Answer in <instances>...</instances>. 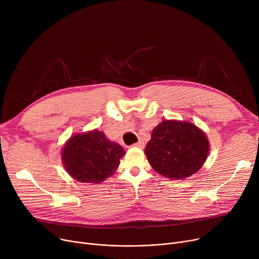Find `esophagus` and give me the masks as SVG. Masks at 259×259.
I'll return each instance as SVG.
<instances>
[{"label":"esophagus","instance_id":"1","mask_svg":"<svg viewBox=\"0 0 259 259\" xmlns=\"http://www.w3.org/2000/svg\"><path fill=\"white\" fill-rule=\"evenodd\" d=\"M133 146H135V147H139V149H143V147H144V141H143V140H139L138 142L134 143V144H133Z\"/></svg>","mask_w":259,"mask_h":259}]
</instances>
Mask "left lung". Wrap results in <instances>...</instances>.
I'll return each instance as SVG.
<instances>
[{
  "mask_svg": "<svg viewBox=\"0 0 259 259\" xmlns=\"http://www.w3.org/2000/svg\"><path fill=\"white\" fill-rule=\"evenodd\" d=\"M206 134L190 122L165 120L152 132L144 154L161 175L180 180L198 172L209 153Z\"/></svg>",
  "mask_w": 259,
  "mask_h": 259,
  "instance_id": "left-lung-1",
  "label": "left lung"
}]
</instances>
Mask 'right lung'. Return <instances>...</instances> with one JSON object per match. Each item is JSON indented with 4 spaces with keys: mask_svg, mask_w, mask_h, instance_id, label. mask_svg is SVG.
Segmentation results:
<instances>
[{
    "mask_svg": "<svg viewBox=\"0 0 259 259\" xmlns=\"http://www.w3.org/2000/svg\"><path fill=\"white\" fill-rule=\"evenodd\" d=\"M126 152L97 129L72 135L64 144L61 159L67 173L80 182L99 183L112 176Z\"/></svg>",
    "mask_w": 259,
    "mask_h": 259,
    "instance_id": "right-lung-1",
    "label": "right lung"
}]
</instances>
